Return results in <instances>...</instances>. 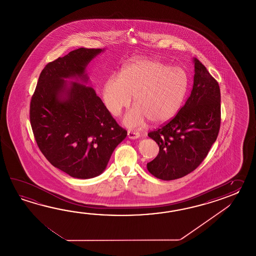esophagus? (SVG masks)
Segmentation results:
<instances>
[{"mask_svg":"<svg viewBox=\"0 0 256 256\" xmlns=\"http://www.w3.org/2000/svg\"><path fill=\"white\" fill-rule=\"evenodd\" d=\"M127 136L129 137V139H137V138H139L140 137V134H138V132H128V134H127Z\"/></svg>","mask_w":256,"mask_h":256,"instance_id":"esophagus-1","label":"esophagus"}]
</instances>
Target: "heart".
Wrapping results in <instances>:
<instances>
[{"mask_svg": "<svg viewBox=\"0 0 256 256\" xmlns=\"http://www.w3.org/2000/svg\"><path fill=\"white\" fill-rule=\"evenodd\" d=\"M188 80L180 66H169L162 61L136 58L124 66L120 76H110L102 90L106 107L114 116L132 102L134 107L126 114L124 124L138 128L148 120L160 124L178 114L185 98Z\"/></svg>", "mask_w": 256, "mask_h": 256, "instance_id": "obj_1", "label": "heart"}]
</instances>
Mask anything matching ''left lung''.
I'll return each instance as SVG.
<instances>
[{
	"instance_id": "1",
	"label": "left lung",
	"mask_w": 256,
	"mask_h": 256,
	"mask_svg": "<svg viewBox=\"0 0 256 256\" xmlns=\"http://www.w3.org/2000/svg\"><path fill=\"white\" fill-rule=\"evenodd\" d=\"M195 74L190 96L172 120L148 136L159 146L148 171L162 180L190 174L207 156L220 126V86L206 66L193 58Z\"/></svg>"
}]
</instances>
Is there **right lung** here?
Instances as JSON below:
<instances>
[{"mask_svg":"<svg viewBox=\"0 0 256 256\" xmlns=\"http://www.w3.org/2000/svg\"><path fill=\"white\" fill-rule=\"evenodd\" d=\"M102 52L80 48L48 63L30 104V122L40 151L54 168L80 180L102 174L127 136L95 90L83 84L88 82V63Z\"/></svg>","mask_w":256,"mask_h":256,"instance_id":"1","label":"right lung"}]
</instances>
